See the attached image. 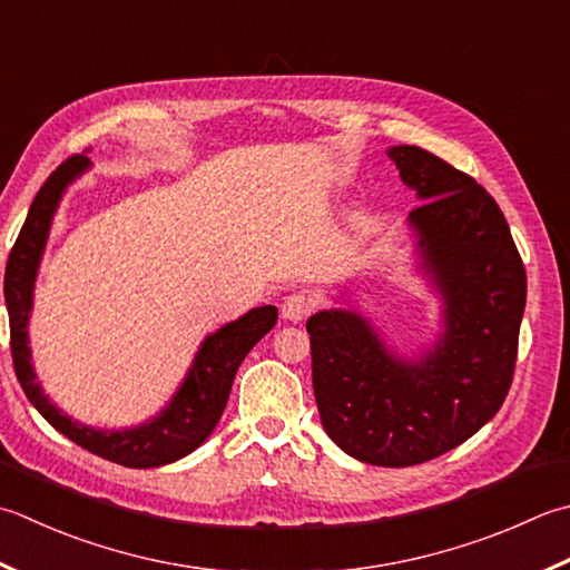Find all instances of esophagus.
Masks as SVG:
<instances>
[{
  "label": "esophagus",
  "mask_w": 570,
  "mask_h": 570,
  "mask_svg": "<svg viewBox=\"0 0 570 570\" xmlns=\"http://www.w3.org/2000/svg\"><path fill=\"white\" fill-rule=\"evenodd\" d=\"M314 308H316L314 298H311V296L304 294V292H296V294H288V296L284 298L282 316H284L286 321H304V318H308L311 314H314Z\"/></svg>",
  "instance_id": "1"
}]
</instances>
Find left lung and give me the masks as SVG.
Segmentation results:
<instances>
[{"mask_svg": "<svg viewBox=\"0 0 570 570\" xmlns=\"http://www.w3.org/2000/svg\"><path fill=\"white\" fill-rule=\"evenodd\" d=\"M390 158L425 199L410 225L448 301V331L420 363L390 353L353 311H321L306 331L328 438L361 462L412 466L470 440L504 405L527 269L499 205L474 177L417 145L390 148Z\"/></svg>", "mask_w": 570, "mask_h": 570, "instance_id": "left-lung-1", "label": "left lung"}]
</instances>
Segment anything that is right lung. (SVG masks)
Segmentation results:
<instances>
[{
	"instance_id": "obj_1",
	"label": "right lung",
	"mask_w": 570,
	"mask_h": 570,
	"mask_svg": "<svg viewBox=\"0 0 570 570\" xmlns=\"http://www.w3.org/2000/svg\"><path fill=\"white\" fill-rule=\"evenodd\" d=\"M86 167V155H71L69 160L56 167L47 177V183L41 185L37 197H33L24 227H21L14 247L9 252L4 301L9 311L11 363H14L17 381L27 393L29 403L41 412L53 430L66 434L78 448L104 456L108 462L132 466V470H150V466H163L180 460V456L197 450L209 438V432L215 430L222 412L227 407L237 367L242 365L244 355L274 328L276 308H252L239 321H232L225 328L212 333L199 348L193 371L187 373L173 403L153 422H145L136 430L104 432L78 425L69 415H61V410H56L49 403V397L41 393L37 375L31 371L27 321L31 311L33 276L39 269L56 205H59L63 187L76 175H81Z\"/></svg>"
}]
</instances>
